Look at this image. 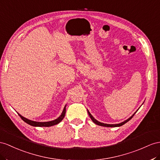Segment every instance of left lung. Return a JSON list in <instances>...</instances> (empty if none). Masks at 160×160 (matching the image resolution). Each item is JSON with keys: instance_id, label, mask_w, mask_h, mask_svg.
Here are the masks:
<instances>
[{"instance_id": "left-lung-1", "label": "left lung", "mask_w": 160, "mask_h": 160, "mask_svg": "<svg viewBox=\"0 0 160 160\" xmlns=\"http://www.w3.org/2000/svg\"><path fill=\"white\" fill-rule=\"evenodd\" d=\"M88 115H89V116H90V118H91V120H92V121L95 123V124H97V125H99V126H105V127H118V126H122V125H124V124H126V122H128L131 118H132L133 116H134V115H132V116H131L130 118H128V120H126V121H124V122H122V123H120V124H103V123H101V122H98L97 120H96L95 118H94L93 117H92V116L91 115V113H90V112L88 111Z\"/></svg>"}]
</instances>
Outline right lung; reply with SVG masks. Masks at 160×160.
<instances>
[{"mask_svg":"<svg viewBox=\"0 0 160 160\" xmlns=\"http://www.w3.org/2000/svg\"><path fill=\"white\" fill-rule=\"evenodd\" d=\"M65 107L66 106H65V108L63 109V111L62 112V113H61V115L57 118V119L55 120H52V121H51V122H34V121H32V120H30L28 119H26V118H24L23 116H22L20 114L18 113V115L20 116V118H22V120H23L25 122H26L27 124H30L32 126H44V127H49V126H54L55 124H59V123L62 120L64 117H65Z\"/></svg>","mask_w":160,"mask_h":160,"instance_id":"obj_1","label":"right lung"}]
</instances>
